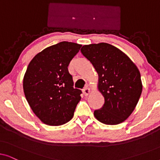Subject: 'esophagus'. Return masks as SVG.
Wrapping results in <instances>:
<instances>
[{
	"instance_id": "34e87169",
	"label": "esophagus",
	"mask_w": 160,
	"mask_h": 160,
	"mask_svg": "<svg viewBox=\"0 0 160 160\" xmlns=\"http://www.w3.org/2000/svg\"><path fill=\"white\" fill-rule=\"evenodd\" d=\"M90 89L89 88V87H85V88L83 89V93H84V95L85 96H87L89 95V94L90 93Z\"/></svg>"
}]
</instances>
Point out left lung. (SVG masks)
I'll list each match as a JSON object with an SVG mask.
<instances>
[{"instance_id": "1", "label": "left lung", "mask_w": 160, "mask_h": 160, "mask_svg": "<svg viewBox=\"0 0 160 160\" xmlns=\"http://www.w3.org/2000/svg\"><path fill=\"white\" fill-rule=\"evenodd\" d=\"M81 52L98 74V89L104 97L102 108L94 111L98 121L115 125L125 121L136 107L143 85L135 63L107 43L83 46Z\"/></svg>"}]
</instances>
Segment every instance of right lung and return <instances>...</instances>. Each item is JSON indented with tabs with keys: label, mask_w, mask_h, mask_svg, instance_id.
Instances as JSON below:
<instances>
[{
	"label": "right lung",
	"mask_w": 160,
	"mask_h": 160,
	"mask_svg": "<svg viewBox=\"0 0 160 160\" xmlns=\"http://www.w3.org/2000/svg\"><path fill=\"white\" fill-rule=\"evenodd\" d=\"M82 45L62 41L46 48L28 65L23 90L32 111L43 123L62 125L73 117L81 100L80 89L73 88L68 65Z\"/></svg>",
	"instance_id": "right-lung-1"
}]
</instances>
